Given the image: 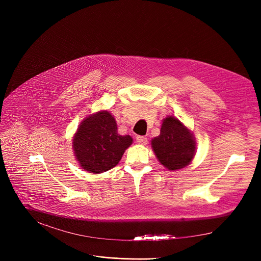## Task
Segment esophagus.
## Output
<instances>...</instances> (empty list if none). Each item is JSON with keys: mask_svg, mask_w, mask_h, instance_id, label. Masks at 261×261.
<instances>
[{"mask_svg": "<svg viewBox=\"0 0 261 261\" xmlns=\"http://www.w3.org/2000/svg\"><path fill=\"white\" fill-rule=\"evenodd\" d=\"M136 143L140 145H146L148 143V140L146 136H142V135H138L136 136Z\"/></svg>", "mask_w": 261, "mask_h": 261, "instance_id": "34e87169", "label": "esophagus"}]
</instances>
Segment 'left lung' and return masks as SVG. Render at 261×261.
<instances>
[{
    "mask_svg": "<svg viewBox=\"0 0 261 261\" xmlns=\"http://www.w3.org/2000/svg\"><path fill=\"white\" fill-rule=\"evenodd\" d=\"M151 147L160 163L169 170L189 165L196 152L193 133L174 116L163 120L161 133L151 141Z\"/></svg>",
    "mask_w": 261,
    "mask_h": 261,
    "instance_id": "8db88e82",
    "label": "left lung"
}]
</instances>
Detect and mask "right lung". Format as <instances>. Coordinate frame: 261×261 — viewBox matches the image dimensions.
<instances>
[{"mask_svg": "<svg viewBox=\"0 0 261 261\" xmlns=\"http://www.w3.org/2000/svg\"><path fill=\"white\" fill-rule=\"evenodd\" d=\"M133 140L117 133L113 115L99 111L81 121L73 138V150L82 169L101 173L115 167Z\"/></svg>", "mask_w": 261, "mask_h": 261, "instance_id": "obj_1", "label": "right lung"}]
</instances>
